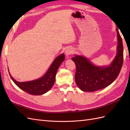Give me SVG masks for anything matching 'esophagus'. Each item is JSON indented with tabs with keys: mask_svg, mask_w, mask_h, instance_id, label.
<instances>
[{
	"mask_svg": "<svg viewBox=\"0 0 130 130\" xmlns=\"http://www.w3.org/2000/svg\"><path fill=\"white\" fill-rule=\"evenodd\" d=\"M66 55L67 56H69L70 55L72 54L73 53V51L72 50V49L71 48H67L66 50Z\"/></svg>",
	"mask_w": 130,
	"mask_h": 130,
	"instance_id": "esophagus-1",
	"label": "esophagus"
}]
</instances>
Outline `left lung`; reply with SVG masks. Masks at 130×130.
<instances>
[{
	"instance_id": "1",
	"label": "left lung",
	"mask_w": 130,
	"mask_h": 130,
	"mask_svg": "<svg viewBox=\"0 0 130 130\" xmlns=\"http://www.w3.org/2000/svg\"><path fill=\"white\" fill-rule=\"evenodd\" d=\"M117 32V54L109 66H95L83 56L75 55L72 58L76 65V84L83 91L95 92L105 88L111 85L119 75L123 63L124 54L123 41L118 28Z\"/></svg>"
}]
</instances>
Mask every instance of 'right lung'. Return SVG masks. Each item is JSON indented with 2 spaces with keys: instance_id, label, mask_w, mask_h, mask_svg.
I'll use <instances>...</instances> for the list:
<instances>
[{
  "instance_id": "obj_1",
  "label": "right lung",
  "mask_w": 130,
  "mask_h": 130,
  "mask_svg": "<svg viewBox=\"0 0 130 130\" xmlns=\"http://www.w3.org/2000/svg\"><path fill=\"white\" fill-rule=\"evenodd\" d=\"M64 60V55H60L54 61L44 75L39 79L19 82L15 81L11 75L10 77L14 83L25 92L34 95H42L48 92L53 87L55 81L57 69Z\"/></svg>"
}]
</instances>
